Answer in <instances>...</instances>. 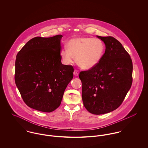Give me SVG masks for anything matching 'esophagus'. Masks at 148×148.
I'll return each instance as SVG.
<instances>
[{"label":"esophagus","mask_w":148,"mask_h":148,"mask_svg":"<svg viewBox=\"0 0 148 148\" xmlns=\"http://www.w3.org/2000/svg\"><path fill=\"white\" fill-rule=\"evenodd\" d=\"M73 74L75 76H77L79 75V71L77 69H75L73 72Z\"/></svg>","instance_id":"34e87169"}]
</instances>
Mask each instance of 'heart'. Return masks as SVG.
I'll use <instances>...</instances> for the list:
<instances>
[{"label":"heart","instance_id":"1","mask_svg":"<svg viewBox=\"0 0 148 148\" xmlns=\"http://www.w3.org/2000/svg\"><path fill=\"white\" fill-rule=\"evenodd\" d=\"M63 48L60 56L64 63L72 64L74 58L82 68L90 69L100 62L105 51V44L100 39L90 37H79L71 39Z\"/></svg>","mask_w":148,"mask_h":148}]
</instances>
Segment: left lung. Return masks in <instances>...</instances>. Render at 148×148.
I'll return each mask as SVG.
<instances>
[{"label": "left lung", "instance_id": "8db88e82", "mask_svg": "<svg viewBox=\"0 0 148 148\" xmlns=\"http://www.w3.org/2000/svg\"><path fill=\"white\" fill-rule=\"evenodd\" d=\"M106 51L95 67L82 71V99L86 110L94 114L109 113L124 101L132 84L133 64L121 42L112 36H97Z\"/></svg>", "mask_w": 148, "mask_h": 148}]
</instances>
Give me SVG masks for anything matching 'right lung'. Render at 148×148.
I'll list each match as a JSON object with an SVG mask.
<instances>
[{
    "instance_id": "right-lung-1",
    "label": "right lung",
    "mask_w": 148,
    "mask_h": 148,
    "mask_svg": "<svg viewBox=\"0 0 148 148\" xmlns=\"http://www.w3.org/2000/svg\"><path fill=\"white\" fill-rule=\"evenodd\" d=\"M62 37H35L16 55L15 84L24 103L32 109L48 113L55 110L73 79V66L61 62Z\"/></svg>"
}]
</instances>
